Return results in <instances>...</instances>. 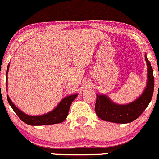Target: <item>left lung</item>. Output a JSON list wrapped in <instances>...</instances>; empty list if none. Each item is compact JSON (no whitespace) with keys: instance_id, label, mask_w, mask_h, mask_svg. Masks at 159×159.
I'll return each mask as SVG.
<instances>
[{"instance_id":"left-lung-1","label":"left lung","mask_w":159,"mask_h":159,"mask_svg":"<svg viewBox=\"0 0 159 159\" xmlns=\"http://www.w3.org/2000/svg\"><path fill=\"white\" fill-rule=\"evenodd\" d=\"M147 64L148 80L147 88L140 97L134 102L127 105H119L112 102L105 95L97 94L95 113L103 121L115 123H129L134 121L146 110L150 103L154 92V76L150 62L145 56Z\"/></svg>"}]
</instances>
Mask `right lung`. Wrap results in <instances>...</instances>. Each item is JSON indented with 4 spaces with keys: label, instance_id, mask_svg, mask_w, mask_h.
<instances>
[{
    "label": "right lung",
    "instance_id": "right-lung-1",
    "mask_svg": "<svg viewBox=\"0 0 159 159\" xmlns=\"http://www.w3.org/2000/svg\"><path fill=\"white\" fill-rule=\"evenodd\" d=\"M9 66L10 65H8L7 70L6 83L7 82ZM76 96H77V94H72V95L65 98L61 101L58 107L55 110H53L52 111H51L50 113H48L42 116H28L24 113L13 104V103L12 102L8 95H7V98L9 104L11 106L12 110H14V112L16 113L19 118L22 122L28 125H52L64 122L67 118V115H68L69 109H70L71 103L76 98Z\"/></svg>",
    "mask_w": 159,
    "mask_h": 159
}]
</instances>
